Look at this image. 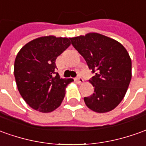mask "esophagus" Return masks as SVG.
Returning a JSON list of instances; mask_svg holds the SVG:
<instances>
[{
  "mask_svg": "<svg viewBox=\"0 0 146 146\" xmlns=\"http://www.w3.org/2000/svg\"><path fill=\"white\" fill-rule=\"evenodd\" d=\"M75 81L77 82V83H79V84H80V83H82L83 82V79L82 78V77H77V78H75Z\"/></svg>",
  "mask_w": 146,
  "mask_h": 146,
  "instance_id": "esophagus-1",
  "label": "esophagus"
}]
</instances>
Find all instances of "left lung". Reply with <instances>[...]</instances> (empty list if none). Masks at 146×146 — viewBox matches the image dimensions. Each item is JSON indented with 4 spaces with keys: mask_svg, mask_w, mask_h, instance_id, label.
I'll return each mask as SVG.
<instances>
[{
    "mask_svg": "<svg viewBox=\"0 0 146 146\" xmlns=\"http://www.w3.org/2000/svg\"><path fill=\"white\" fill-rule=\"evenodd\" d=\"M94 75V91L84 98L88 108L98 113L114 109L123 99L131 80L132 63L125 48L117 41L98 33L70 38Z\"/></svg>",
    "mask_w": 146,
    "mask_h": 146,
    "instance_id": "obj_1",
    "label": "left lung"
}]
</instances>
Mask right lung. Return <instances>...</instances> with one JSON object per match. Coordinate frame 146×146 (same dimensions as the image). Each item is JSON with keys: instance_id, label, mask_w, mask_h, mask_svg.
I'll use <instances>...</instances> for the list:
<instances>
[{"instance_id": "add662e5", "label": "right lung", "mask_w": 146, "mask_h": 146, "mask_svg": "<svg viewBox=\"0 0 146 146\" xmlns=\"http://www.w3.org/2000/svg\"><path fill=\"white\" fill-rule=\"evenodd\" d=\"M71 44L70 39L44 36L33 40L18 52L14 75L18 90L27 104L40 112H52L65 96L72 79H60L56 60Z\"/></svg>"}]
</instances>
